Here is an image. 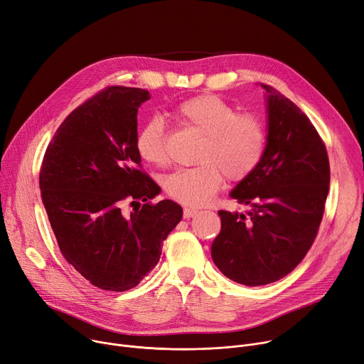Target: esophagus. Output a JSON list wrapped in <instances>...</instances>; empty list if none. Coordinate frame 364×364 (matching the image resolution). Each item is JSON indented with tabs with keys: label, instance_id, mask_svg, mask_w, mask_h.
<instances>
[{
	"label": "esophagus",
	"instance_id": "obj_1",
	"mask_svg": "<svg viewBox=\"0 0 364 364\" xmlns=\"http://www.w3.org/2000/svg\"><path fill=\"white\" fill-rule=\"evenodd\" d=\"M196 213H198L196 209H193V208H184V218H193Z\"/></svg>",
	"mask_w": 364,
	"mask_h": 364
}]
</instances>
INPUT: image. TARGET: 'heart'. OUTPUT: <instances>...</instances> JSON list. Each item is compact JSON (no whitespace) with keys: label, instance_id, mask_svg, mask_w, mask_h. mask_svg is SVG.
<instances>
[{"label":"heart","instance_id":"1","mask_svg":"<svg viewBox=\"0 0 364 364\" xmlns=\"http://www.w3.org/2000/svg\"><path fill=\"white\" fill-rule=\"evenodd\" d=\"M181 124L203 134L196 161L199 165L181 168L169 174L164 187L169 198L188 205L203 206L224 184L250 177L260 164L266 148L263 121L237 108L216 95H198L173 109ZM136 151L148 164L166 162V134L162 117H151L136 136Z\"/></svg>","mask_w":364,"mask_h":364}]
</instances>
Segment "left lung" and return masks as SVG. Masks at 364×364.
Segmentation results:
<instances>
[{"mask_svg":"<svg viewBox=\"0 0 364 364\" xmlns=\"http://www.w3.org/2000/svg\"><path fill=\"white\" fill-rule=\"evenodd\" d=\"M266 90L268 137L256 171L230 196L250 209L220 210L212 259L227 278L247 287L275 282L303 260L322 221L329 191L325 143L307 115L272 86Z\"/></svg>","mask_w":364,"mask_h":364,"instance_id":"left-lung-1","label":"left lung"}]
</instances>
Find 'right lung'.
Returning <instances> with one entry per match:
<instances>
[{
    "label": "right lung",
    "instance_id": "obj_1",
    "mask_svg": "<svg viewBox=\"0 0 364 364\" xmlns=\"http://www.w3.org/2000/svg\"><path fill=\"white\" fill-rule=\"evenodd\" d=\"M148 100L139 87L96 93L63 121L41 166V196L63 256L107 291H127L146 277L183 216L173 200L149 202L161 187L136 151L137 109Z\"/></svg>",
    "mask_w": 364,
    "mask_h": 364
}]
</instances>
